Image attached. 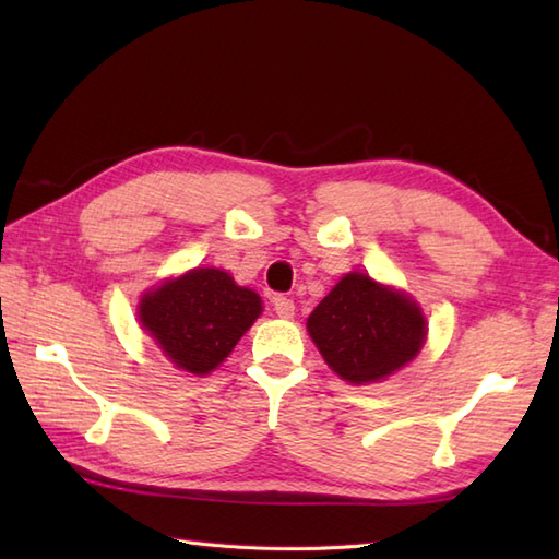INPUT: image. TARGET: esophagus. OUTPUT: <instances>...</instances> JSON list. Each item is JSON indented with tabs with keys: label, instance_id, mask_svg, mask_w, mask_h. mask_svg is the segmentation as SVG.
I'll list each match as a JSON object with an SVG mask.
<instances>
[{
	"label": "esophagus",
	"instance_id": "1",
	"mask_svg": "<svg viewBox=\"0 0 559 559\" xmlns=\"http://www.w3.org/2000/svg\"><path fill=\"white\" fill-rule=\"evenodd\" d=\"M273 312H276L281 319H290L295 314V302L290 298L278 295V298H273Z\"/></svg>",
	"mask_w": 559,
	"mask_h": 559
}]
</instances>
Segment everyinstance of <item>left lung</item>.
<instances>
[{"label": "left lung", "instance_id": "obj_1", "mask_svg": "<svg viewBox=\"0 0 559 559\" xmlns=\"http://www.w3.org/2000/svg\"><path fill=\"white\" fill-rule=\"evenodd\" d=\"M307 331L341 379L372 384L420 353L427 322L411 295L353 271L314 307Z\"/></svg>", "mask_w": 559, "mask_h": 559}]
</instances>
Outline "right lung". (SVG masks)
Returning <instances> with one entry per match:
<instances>
[{
    "label": "right lung",
    "instance_id": "right-lung-1",
    "mask_svg": "<svg viewBox=\"0 0 559 559\" xmlns=\"http://www.w3.org/2000/svg\"><path fill=\"white\" fill-rule=\"evenodd\" d=\"M139 324L177 370L204 377L261 314V298L223 269H192L141 295Z\"/></svg>",
    "mask_w": 559,
    "mask_h": 559
}]
</instances>
